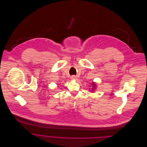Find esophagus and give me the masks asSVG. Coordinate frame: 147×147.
I'll use <instances>...</instances> for the list:
<instances>
[{
  "mask_svg": "<svg viewBox=\"0 0 147 147\" xmlns=\"http://www.w3.org/2000/svg\"><path fill=\"white\" fill-rule=\"evenodd\" d=\"M71 79H73V80H75V79H76V76H72L71 77Z\"/></svg>",
  "mask_w": 147,
  "mask_h": 147,
  "instance_id": "34e87169",
  "label": "esophagus"
}]
</instances>
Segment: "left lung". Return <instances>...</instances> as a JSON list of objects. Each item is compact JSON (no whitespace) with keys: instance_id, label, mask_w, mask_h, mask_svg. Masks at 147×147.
<instances>
[{"instance_id":"8db88e82","label":"left lung","mask_w":147,"mask_h":147,"mask_svg":"<svg viewBox=\"0 0 147 147\" xmlns=\"http://www.w3.org/2000/svg\"><path fill=\"white\" fill-rule=\"evenodd\" d=\"M92 86H93V88H92V90H94L95 88L96 87V86H95V83H92Z\"/></svg>"}]
</instances>
